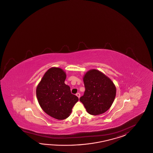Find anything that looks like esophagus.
<instances>
[{
  "label": "esophagus",
  "instance_id": "esophagus-1",
  "mask_svg": "<svg viewBox=\"0 0 153 153\" xmlns=\"http://www.w3.org/2000/svg\"><path fill=\"white\" fill-rule=\"evenodd\" d=\"M76 96H77L78 97V98H79V97H80V93H76Z\"/></svg>",
  "mask_w": 153,
  "mask_h": 153
}]
</instances>
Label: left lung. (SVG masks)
Returning <instances> with one entry per match:
<instances>
[{
    "instance_id": "8db88e82",
    "label": "left lung",
    "mask_w": 153,
    "mask_h": 153,
    "mask_svg": "<svg viewBox=\"0 0 153 153\" xmlns=\"http://www.w3.org/2000/svg\"><path fill=\"white\" fill-rule=\"evenodd\" d=\"M85 87L84 94L79 101L87 112L92 115H100L111 107L115 99L116 87L112 81L97 70L87 72L83 77Z\"/></svg>"
}]
</instances>
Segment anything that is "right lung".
I'll return each instance as SVG.
<instances>
[{"mask_svg": "<svg viewBox=\"0 0 153 153\" xmlns=\"http://www.w3.org/2000/svg\"><path fill=\"white\" fill-rule=\"evenodd\" d=\"M65 72L52 67L46 72L36 88L37 101L48 115L62 120L70 115L78 98L72 94L70 87L65 83Z\"/></svg>", "mask_w": 153, "mask_h": 153, "instance_id": "right-lung-1", "label": "right lung"}]
</instances>
